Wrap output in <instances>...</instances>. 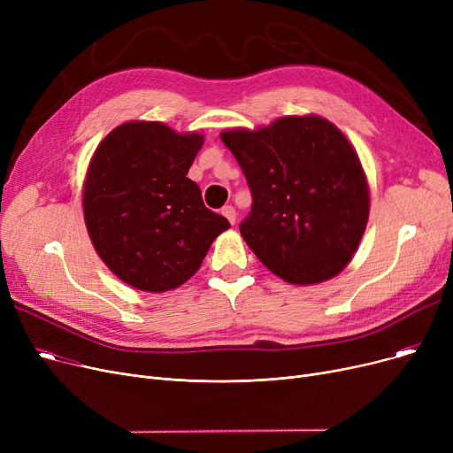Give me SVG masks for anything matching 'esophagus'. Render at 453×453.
Here are the masks:
<instances>
[{
	"mask_svg": "<svg viewBox=\"0 0 453 453\" xmlns=\"http://www.w3.org/2000/svg\"><path fill=\"white\" fill-rule=\"evenodd\" d=\"M222 214H224V217H226L231 224H234V222H236V211H234V207L226 205V207L222 209Z\"/></svg>",
	"mask_w": 453,
	"mask_h": 453,
	"instance_id": "esophagus-1",
	"label": "esophagus"
}]
</instances>
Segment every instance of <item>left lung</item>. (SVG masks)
Wrapping results in <instances>:
<instances>
[{"mask_svg": "<svg viewBox=\"0 0 453 453\" xmlns=\"http://www.w3.org/2000/svg\"><path fill=\"white\" fill-rule=\"evenodd\" d=\"M220 139L251 188L241 234L260 263L301 287L336 277L358 250L371 207L365 171L345 134L308 113L226 130Z\"/></svg>", "mask_w": 453, "mask_h": 453, "instance_id": "1", "label": "left lung"}]
</instances>
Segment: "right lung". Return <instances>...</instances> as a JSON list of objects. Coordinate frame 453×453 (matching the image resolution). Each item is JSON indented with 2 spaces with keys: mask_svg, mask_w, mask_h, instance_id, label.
I'll return each mask as SVG.
<instances>
[{
  "mask_svg": "<svg viewBox=\"0 0 453 453\" xmlns=\"http://www.w3.org/2000/svg\"><path fill=\"white\" fill-rule=\"evenodd\" d=\"M203 135L159 121H128L93 152L84 222L103 263L128 287L161 294L193 277L227 219L203 205L187 178Z\"/></svg>",
  "mask_w": 453,
  "mask_h": 453,
  "instance_id": "add662e5",
  "label": "right lung"
}]
</instances>
